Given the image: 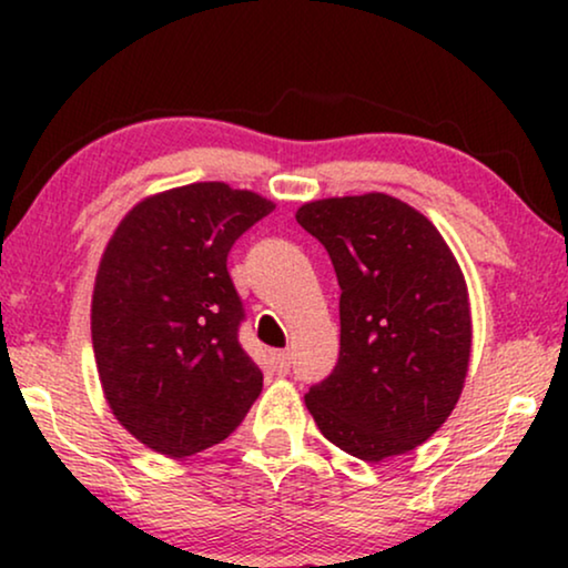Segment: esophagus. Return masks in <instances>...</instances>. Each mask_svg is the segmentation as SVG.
<instances>
[{
  "label": "esophagus",
  "instance_id": "1",
  "mask_svg": "<svg viewBox=\"0 0 568 568\" xmlns=\"http://www.w3.org/2000/svg\"><path fill=\"white\" fill-rule=\"evenodd\" d=\"M271 362H274V369L278 372V375H286L292 367V356L290 352H274L271 354Z\"/></svg>",
  "mask_w": 568,
  "mask_h": 568
}]
</instances>
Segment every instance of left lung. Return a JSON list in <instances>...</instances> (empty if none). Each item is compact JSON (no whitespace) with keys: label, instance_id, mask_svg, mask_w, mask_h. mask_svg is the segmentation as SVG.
I'll use <instances>...</instances> for the list:
<instances>
[{"label":"left lung","instance_id":"8db88e82","mask_svg":"<svg viewBox=\"0 0 568 568\" xmlns=\"http://www.w3.org/2000/svg\"><path fill=\"white\" fill-rule=\"evenodd\" d=\"M297 222L341 286L338 364L310 387L307 410L359 460L408 453L453 414L468 372L460 266L424 214L385 193L313 201Z\"/></svg>","mask_w":568,"mask_h":568}]
</instances>
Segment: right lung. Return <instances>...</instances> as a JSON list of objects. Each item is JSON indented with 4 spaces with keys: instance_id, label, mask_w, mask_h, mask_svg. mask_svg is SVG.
Here are the masks:
<instances>
[{
    "instance_id": "right-lung-1",
    "label": "right lung",
    "mask_w": 568,
    "mask_h": 568,
    "mask_svg": "<svg viewBox=\"0 0 568 568\" xmlns=\"http://www.w3.org/2000/svg\"><path fill=\"white\" fill-rule=\"evenodd\" d=\"M274 204L191 183L123 216L92 294V348L108 406L139 442L196 455L237 429L263 372L240 346L243 300L227 255Z\"/></svg>"
}]
</instances>
